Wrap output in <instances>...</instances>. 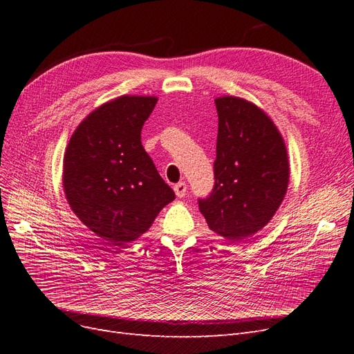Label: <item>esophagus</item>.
<instances>
[{
  "mask_svg": "<svg viewBox=\"0 0 354 354\" xmlns=\"http://www.w3.org/2000/svg\"><path fill=\"white\" fill-rule=\"evenodd\" d=\"M186 189H187V186H186L185 181H180V183H177L174 186V192H176L177 198H183L186 195Z\"/></svg>",
  "mask_w": 354,
  "mask_h": 354,
  "instance_id": "obj_1",
  "label": "esophagus"
}]
</instances>
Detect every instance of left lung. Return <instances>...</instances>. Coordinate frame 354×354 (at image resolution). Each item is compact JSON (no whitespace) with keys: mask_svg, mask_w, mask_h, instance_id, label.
<instances>
[{"mask_svg":"<svg viewBox=\"0 0 354 354\" xmlns=\"http://www.w3.org/2000/svg\"><path fill=\"white\" fill-rule=\"evenodd\" d=\"M218 113L214 189L199 199L208 227L236 242L261 230L286 195L289 162L283 137L259 106L234 95L216 99Z\"/></svg>","mask_w":354,"mask_h":354,"instance_id":"1","label":"left lung"}]
</instances>
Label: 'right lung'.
Returning a JSON list of instances; mask_svg holds the SVG:
<instances>
[{"label": "right lung", "mask_w": 354, "mask_h": 354, "mask_svg": "<svg viewBox=\"0 0 354 354\" xmlns=\"http://www.w3.org/2000/svg\"><path fill=\"white\" fill-rule=\"evenodd\" d=\"M155 95H121L94 109L73 131L63 158L71 209L108 245L140 238L176 195L142 145Z\"/></svg>", "instance_id": "right-lung-1"}]
</instances>
